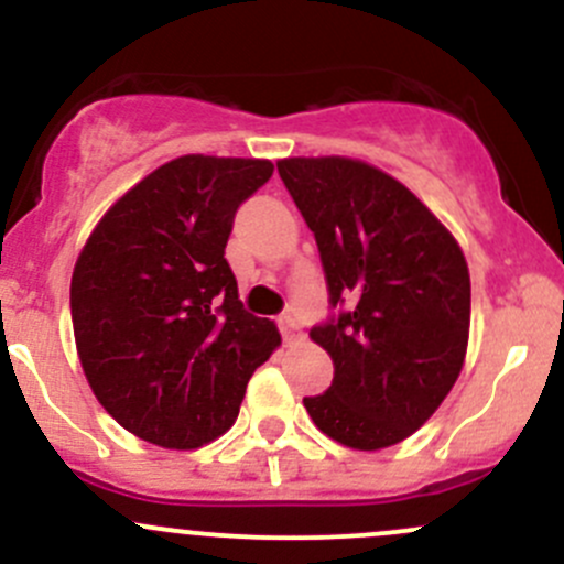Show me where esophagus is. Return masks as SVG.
<instances>
[{
	"label": "esophagus",
	"instance_id": "34e87169",
	"mask_svg": "<svg viewBox=\"0 0 564 564\" xmlns=\"http://www.w3.org/2000/svg\"><path fill=\"white\" fill-rule=\"evenodd\" d=\"M276 325H280L284 341L295 339V334H299V317H295L293 312H282V315L276 317Z\"/></svg>",
	"mask_w": 564,
	"mask_h": 564
}]
</instances>
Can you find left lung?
I'll list each match as a JSON object with an SVG mask.
<instances>
[{
  "instance_id": "left-lung-1",
  "label": "left lung",
  "mask_w": 564,
  "mask_h": 564,
  "mask_svg": "<svg viewBox=\"0 0 564 564\" xmlns=\"http://www.w3.org/2000/svg\"><path fill=\"white\" fill-rule=\"evenodd\" d=\"M280 178L315 234L328 321L310 330L334 380L304 408L336 443H402L443 404L469 336V271L404 184L347 156H290Z\"/></svg>"
}]
</instances>
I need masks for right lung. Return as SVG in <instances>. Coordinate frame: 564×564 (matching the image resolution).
Returning a JSON list of instances; mask_svg holds the SVG:
<instances>
[{"label":"right lung","mask_w":564,"mask_h":564,"mask_svg":"<svg viewBox=\"0 0 564 564\" xmlns=\"http://www.w3.org/2000/svg\"><path fill=\"white\" fill-rule=\"evenodd\" d=\"M269 160L187 154L108 208L69 284L75 345L91 391L127 432L200 448L228 432L280 330L239 301L225 260L239 206Z\"/></svg>","instance_id":"obj_1"}]
</instances>
